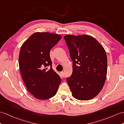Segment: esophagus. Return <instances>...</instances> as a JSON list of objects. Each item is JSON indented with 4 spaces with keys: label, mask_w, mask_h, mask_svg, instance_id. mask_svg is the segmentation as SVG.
Listing matches in <instances>:
<instances>
[{
    "label": "esophagus",
    "mask_w": 124,
    "mask_h": 124,
    "mask_svg": "<svg viewBox=\"0 0 124 124\" xmlns=\"http://www.w3.org/2000/svg\"><path fill=\"white\" fill-rule=\"evenodd\" d=\"M60 74H61V76H62V77H64V76H65V74H64V72L62 71L61 72H60Z\"/></svg>",
    "instance_id": "esophagus-1"
}]
</instances>
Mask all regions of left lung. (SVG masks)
Returning a JSON list of instances; mask_svg holds the SVG:
<instances>
[{"label": "left lung", "instance_id": "8db88e82", "mask_svg": "<svg viewBox=\"0 0 124 124\" xmlns=\"http://www.w3.org/2000/svg\"><path fill=\"white\" fill-rule=\"evenodd\" d=\"M72 60V74L67 81L73 97L88 101L96 97L107 76V58L102 45L88 35L64 37Z\"/></svg>", "mask_w": 124, "mask_h": 124}]
</instances>
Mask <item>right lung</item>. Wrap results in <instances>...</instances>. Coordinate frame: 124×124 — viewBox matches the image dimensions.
Segmentation results:
<instances>
[{"label": "right lung", "instance_id": "1", "mask_svg": "<svg viewBox=\"0 0 124 124\" xmlns=\"http://www.w3.org/2000/svg\"><path fill=\"white\" fill-rule=\"evenodd\" d=\"M62 36L51 32H36L21 47L19 66L24 84L36 98L46 100L57 92L61 78L52 68L50 51ZM50 65V69L47 66Z\"/></svg>", "mask_w": 124, "mask_h": 124}]
</instances>
